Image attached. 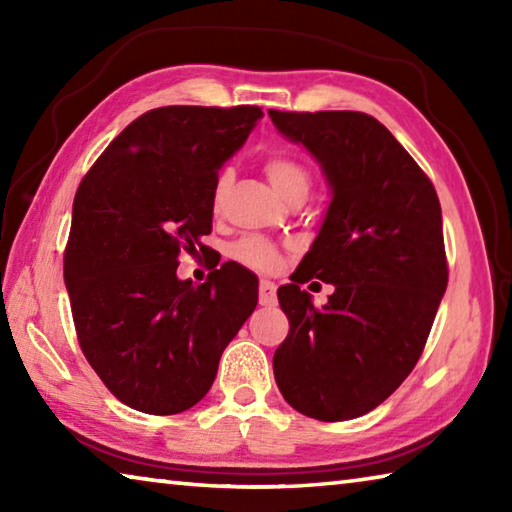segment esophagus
I'll return each mask as SVG.
<instances>
[{
	"instance_id": "1",
	"label": "esophagus",
	"mask_w": 512,
	"mask_h": 512,
	"mask_svg": "<svg viewBox=\"0 0 512 512\" xmlns=\"http://www.w3.org/2000/svg\"><path fill=\"white\" fill-rule=\"evenodd\" d=\"M259 305L275 307L277 305V287L271 280L259 282Z\"/></svg>"
}]
</instances>
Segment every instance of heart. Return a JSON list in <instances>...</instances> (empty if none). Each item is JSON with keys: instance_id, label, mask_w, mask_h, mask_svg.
<instances>
[{"instance_id": "heart-1", "label": "heart", "mask_w": 512, "mask_h": 512, "mask_svg": "<svg viewBox=\"0 0 512 512\" xmlns=\"http://www.w3.org/2000/svg\"><path fill=\"white\" fill-rule=\"evenodd\" d=\"M266 176L271 180V185L277 194H280L284 201L291 196H307L309 187H311V176L305 164H300L298 160L289 158V155H273V158L266 160ZM230 171H223L214 183V205L219 207L225 198V192L230 187ZM232 257L237 262L253 266L257 271H273L280 262V255H277L275 246L271 241L259 239V237H246L237 241L232 246Z\"/></svg>"}]
</instances>
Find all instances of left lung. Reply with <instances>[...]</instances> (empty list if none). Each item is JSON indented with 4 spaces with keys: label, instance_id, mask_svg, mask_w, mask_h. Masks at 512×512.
Returning a JSON list of instances; mask_svg holds the SVG:
<instances>
[{
    "label": "left lung",
    "instance_id": "1",
    "mask_svg": "<svg viewBox=\"0 0 512 512\" xmlns=\"http://www.w3.org/2000/svg\"><path fill=\"white\" fill-rule=\"evenodd\" d=\"M305 146L329 187L309 253L277 289L289 336L273 354L277 388L323 422L379 406L418 363L447 289L443 214L431 180L375 117L352 110H268ZM335 284L313 307L299 284Z\"/></svg>",
    "mask_w": 512,
    "mask_h": 512
}]
</instances>
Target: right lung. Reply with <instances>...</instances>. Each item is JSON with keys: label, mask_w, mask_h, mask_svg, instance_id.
I'll list each match as a JSON object with an SVG mask.
<instances>
[{"label": "right lung", "mask_w": 512, "mask_h": 512, "mask_svg": "<svg viewBox=\"0 0 512 512\" xmlns=\"http://www.w3.org/2000/svg\"><path fill=\"white\" fill-rule=\"evenodd\" d=\"M262 117L257 106L149 110L79 185L65 287L85 359L131 409L173 415L201 402L257 307V277L237 262L205 284L176 268L180 250H205L219 169Z\"/></svg>", "instance_id": "obj_1"}]
</instances>
